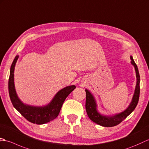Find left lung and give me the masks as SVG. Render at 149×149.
<instances>
[{
    "label": "left lung",
    "mask_w": 149,
    "mask_h": 149,
    "mask_svg": "<svg viewBox=\"0 0 149 149\" xmlns=\"http://www.w3.org/2000/svg\"><path fill=\"white\" fill-rule=\"evenodd\" d=\"M131 63L134 66L135 71H136V85L135 87L134 93L133 94L132 101L129 107L121 113L115 114L113 115H104L101 114L97 111V103L94 95L87 89H85L86 92V102L85 108L86 111L89 118L101 126L104 127H113L120 124L129 115H130L136 108L139 100L140 97V74L136 64L133 60V57L131 56Z\"/></svg>",
    "instance_id": "obj_1"
}]
</instances>
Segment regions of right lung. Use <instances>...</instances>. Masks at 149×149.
<instances>
[{
  "instance_id": "add662e5",
  "label": "right lung",
  "mask_w": 149,
  "mask_h": 149,
  "mask_svg": "<svg viewBox=\"0 0 149 149\" xmlns=\"http://www.w3.org/2000/svg\"><path fill=\"white\" fill-rule=\"evenodd\" d=\"M18 57L19 56L16 55L11 64L8 82L9 97L13 107L23 117L32 123L43 124L53 120L58 116L66 97L74 91L76 86L72 85L61 89L55 94L50 102L45 106L36 107L24 104L16 94L14 83L15 67Z\"/></svg>"
}]
</instances>
